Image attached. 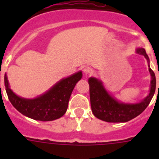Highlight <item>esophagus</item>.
Instances as JSON below:
<instances>
[{
	"mask_svg": "<svg viewBox=\"0 0 159 159\" xmlns=\"http://www.w3.org/2000/svg\"><path fill=\"white\" fill-rule=\"evenodd\" d=\"M84 73L85 75H91L92 73V69L90 67H85L84 68Z\"/></svg>",
	"mask_w": 159,
	"mask_h": 159,
	"instance_id": "34e87169",
	"label": "esophagus"
}]
</instances>
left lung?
Segmentation results:
<instances>
[{"label":"left lung","instance_id":"left-lung-1","mask_svg":"<svg viewBox=\"0 0 159 159\" xmlns=\"http://www.w3.org/2000/svg\"><path fill=\"white\" fill-rule=\"evenodd\" d=\"M135 52L143 55L147 59L151 75V86L148 95L139 102H122L108 92L101 80L95 77L88 79L92 111L95 117L102 121L108 123H126L130 121L145 110L154 96L156 88V79L154 71L150 67V59L143 48H137Z\"/></svg>","mask_w":159,"mask_h":159}]
</instances>
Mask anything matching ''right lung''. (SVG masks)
<instances>
[{
	"label": "right lung",
	"instance_id": "add662e5",
	"mask_svg": "<svg viewBox=\"0 0 159 159\" xmlns=\"http://www.w3.org/2000/svg\"><path fill=\"white\" fill-rule=\"evenodd\" d=\"M82 71L61 79L47 92L33 99L19 96L12 92L5 74V87L8 99L19 112L30 119L40 121H52L65 114L70 97L75 84L81 80Z\"/></svg>",
	"mask_w": 159,
	"mask_h": 159
}]
</instances>
